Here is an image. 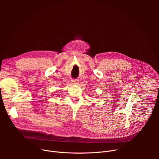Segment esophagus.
<instances>
[{
    "label": "esophagus",
    "mask_w": 159,
    "mask_h": 159,
    "mask_svg": "<svg viewBox=\"0 0 159 159\" xmlns=\"http://www.w3.org/2000/svg\"><path fill=\"white\" fill-rule=\"evenodd\" d=\"M79 80H77V79H73L72 80H71V82H72V84H78V82Z\"/></svg>",
    "instance_id": "1"
}]
</instances>
